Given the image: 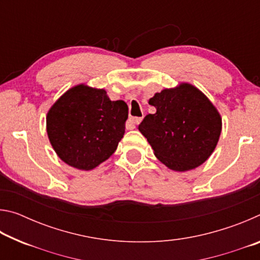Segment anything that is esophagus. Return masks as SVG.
<instances>
[{"label": "esophagus", "mask_w": 260, "mask_h": 260, "mask_svg": "<svg viewBox=\"0 0 260 260\" xmlns=\"http://www.w3.org/2000/svg\"><path fill=\"white\" fill-rule=\"evenodd\" d=\"M141 121H142V118H129L127 125L129 126V128H136V125H139Z\"/></svg>", "instance_id": "34e87169"}]
</instances>
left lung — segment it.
I'll list each match as a JSON object with an SVG mask.
<instances>
[{
  "label": "left lung",
  "mask_w": 260,
  "mask_h": 260,
  "mask_svg": "<svg viewBox=\"0 0 260 260\" xmlns=\"http://www.w3.org/2000/svg\"><path fill=\"white\" fill-rule=\"evenodd\" d=\"M156 113L139 126L155 156L170 170L186 172L212 155L221 133V116L195 86L181 82L149 100Z\"/></svg>",
  "instance_id": "left-lung-1"
}]
</instances>
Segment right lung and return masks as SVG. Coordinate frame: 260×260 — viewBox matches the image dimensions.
Masks as SVG:
<instances>
[{
	"label": "right lung",
	"mask_w": 260,
	"mask_h": 260,
	"mask_svg": "<svg viewBox=\"0 0 260 260\" xmlns=\"http://www.w3.org/2000/svg\"><path fill=\"white\" fill-rule=\"evenodd\" d=\"M128 107L107 91L80 83L60 96L47 113V133L61 160L90 171L116 151L125 133Z\"/></svg>",
	"instance_id": "1"
}]
</instances>
